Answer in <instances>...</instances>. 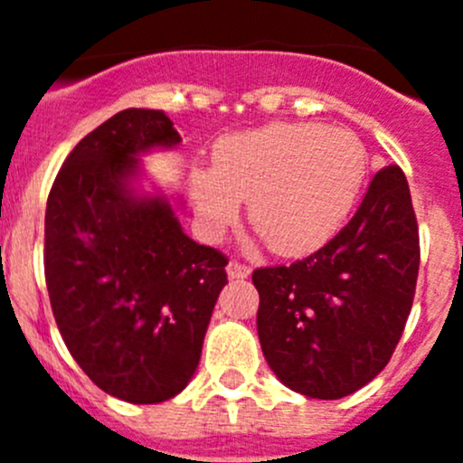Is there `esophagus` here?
Wrapping results in <instances>:
<instances>
[{
	"label": "esophagus",
	"instance_id": "1",
	"mask_svg": "<svg viewBox=\"0 0 463 463\" xmlns=\"http://www.w3.org/2000/svg\"><path fill=\"white\" fill-rule=\"evenodd\" d=\"M228 276L231 279H246V276L251 274V267L246 265V262H240V260H231L228 262Z\"/></svg>",
	"mask_w": 463,
	"mask_h": 463
}]
</instances>
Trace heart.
I'll list each match as a JSON object with an SVG mask.
<instances>
[{"instance_id": "b5f03b06", "label": "heart", "mask_w": 463, "mask_h": 463, "mask_svg": "<svg viewBox=\"0 0 463 463\" xmlns=\"http://www.w3.org/2000/svg\"><path fill=\"white\" fill-rule=\"evenodd\" d=\"M368 155L352 132L279 123L226 137L214 168L189 175L196 210L219 232L251 198V223L271 251L299 256L329 240L361 194Z\"/></svg>"}]
</instances>
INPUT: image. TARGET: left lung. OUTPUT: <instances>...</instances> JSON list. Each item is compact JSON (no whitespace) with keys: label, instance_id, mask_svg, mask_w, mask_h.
<instances>
[{"label":"left lung","instance_id":"8db88e82","mask_svg":"<svg viewBox=\"0 0 463 463\" xmlns=\"http://www.w3.org/2000/svg\"><path fill=\"white\" fill-rule=\"evenodd\" d=\"M420 237L397 164L374 173L354 217L292 265L260 267L258 338L276 377L340 400L388 365L416 295Z\"/></svg>","mask_w":463,"mask_h":463}]
</instances>
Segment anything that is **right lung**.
<instances>
[{
  "mask_svg": "<svg viewBox=\"0 0 463 463\" xmlns=\"http://www.w3.org/2000/svg\"><path fill=\"white\" fill-rule=\"evenodd\" d=\"M180 144L164 111L123 109L56 173L45 212V283L68 352L129 404L178 395L201 361L228 258L196 244L164 198L129 189L137 155Z\"/></svg>",
  "mask_w": 463,
  "mask_h": 463,
  "instance_id": "1",
  "label": "right lung"
}]
</instances>
